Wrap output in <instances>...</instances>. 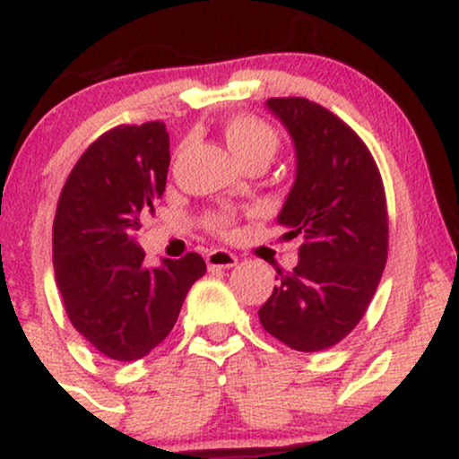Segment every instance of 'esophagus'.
Wrapping results in <instances>:
<instances>
[{
	"instance_id": "34e87169",
	"label": "esophagus",
	"mask_w": 459,
	"mask_h": 459,
	"mask_svg": "<svg viewBox=\"0 0 459 459\" xmlns=\"http://www.w3.org/2000/svg\"><path fill=\"white\" fill-rule=\"evenodd\" d=\"M207 265L209 270H229V267L237 265V256L233 255V252L229 250H212L207 255Z\"/></svg>"
}]
</instances>
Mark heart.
Wrapping results in <instances>:
<instances>
[{
	"label": "heart",
	"instance_id": "obj_1",
	"mask_svg": "<svg viewBox=\"0 0 459 459\" xmlns=\"http://www.w3.org/2000/svg\"><path fill=\"white\" fill-rule=\"evenodd\" d=\"M224 138L239 161L250 160L255 155L272 157L278 146L276 131L255 116H233L224 125ZM207 222L220 235L230 233V229H233V218L229 213L209 215Z\"/></svg>",
	"mask_w": 459,
	"mask_h": 459
}]
</instances>
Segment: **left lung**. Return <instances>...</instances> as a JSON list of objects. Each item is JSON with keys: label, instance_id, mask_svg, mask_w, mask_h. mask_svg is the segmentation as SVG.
Returning a JSON list of instances; mask_svg holds the SVG:
<instances>
[{"label": "left lung", "instance_id": "8db88e82", "mask_svg": "<svg viewBox=\"0 0 459 459\" xmlns=\"http://www.w3.org/2000/svg\"><path fill=\"white\" fill-rule=\"evenodd\" d=\"M296 146V181L278 224L302 237L291 273L278 272L261 325L298 351L343 341L371 304L388 255V213L371 152L339 116L302 97L267 99Z\"/></svg>", "mask_w": 459, "mask_h": 459}]
</instances>
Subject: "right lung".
<instances>
[{"label":"right lung","instance_id":"add662e5","mask_svg":"<svg viewBox=\"0 0 459 459\" xmlns=\"http://www.w3.org/2000/svg\"><path fill=\"white\" fill-rule=\"evenodd\" d=\"M166 125H120L79 157L57 200L54 270L71 324L99 354L138 360L175 328L207 265L196 252L144 265L140 218L166 189Z\"/></svg>","mask_w":459,"mask_h":459}]
</instances>
